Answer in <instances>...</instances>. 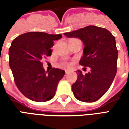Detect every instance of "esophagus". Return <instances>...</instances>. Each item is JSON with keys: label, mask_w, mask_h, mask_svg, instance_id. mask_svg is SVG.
I'll list each match as a JSON object with an SVG mask.
<instances>
[{"label": "esophagus", "mask_w": 129, "mask_h": 129, "mask_svg": "<svg viewBox=\"0 0 129 129\" xmlns=\"http://www.w3.org/2000/svg\"><path fill=\"white\" fill-rule=\"evenodd\" d=\"M69 73H70V70H66V75H68Z\"/></svg>", "instance_id": "34e87169"}]
</instances>
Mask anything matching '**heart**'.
<instances>
[{"mask_svg": "<svg viewBox=\"0 0 129 129\" xmlns=\"http://www.w3.org/2000/svg\"><path fill=\"white\" fill-rule=\"evenodd\" d=\"M67 65H69V64H67Z\"/></svg>", "mask_w": 129, "mask_h": 129, "instance_id": "b5f03b06", "label": "heart"}]
</instances>
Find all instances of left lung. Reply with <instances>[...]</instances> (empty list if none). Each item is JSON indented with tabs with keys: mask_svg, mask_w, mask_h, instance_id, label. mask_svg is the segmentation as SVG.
Here are the masks:
<instances>
[{
	"mask_svg": "<svg viewBox=\"0 0 129 129\" xmlns=\"http://www.w3.org/2000/svg\"><path fill=\"white\" fill-rule=\"evenodd\" d=\"M63 34L82 41L84 48L79 64L90 68L85 75L77 71V79L72 85L74 96L81 102H94L109 89L116 75L118 51L115 37L108 29L94 25Z\"/></svg>",
	"mask_w": 129,
	"mask_h": 129,
	"instance_id": "obj_1",
	"label": "left lung"
}]
</instances>
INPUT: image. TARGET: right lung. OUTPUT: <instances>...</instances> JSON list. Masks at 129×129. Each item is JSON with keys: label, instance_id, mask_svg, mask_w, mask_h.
Returning a JSON list of instances; mask_svg holds the SVG:
<instances>
[{"label": "right lung", "instance_id": "add662e5", "mask_svg": "<svg viewBox=\"0 0 129 129\" xmlns=\"http://www.w3.org/2000/svg\"><path fill=\"white\" fill-rule=\"evenodd\" d=\"M61 37V34L30 32L13 40L9 49L10 67L17 88L29 100L44 102L55 95L65 71L54 68L45 72L41 59L51 56L53 41Z\"/></svg>", "mask_w": 129, "mask_h": 129}]
</instances>
